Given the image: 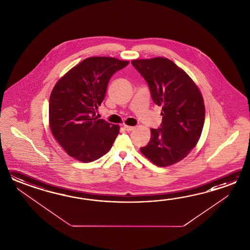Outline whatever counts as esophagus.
I'll return each instance as SVG.
<instances>
[{
	"mask_svg": "<svg viewBox=\"0 0 250 250\" xmlns=\"http://www.w3.org/2000/svg\"><path fill=\"white\" fill-rule=\"evenodd\" d=\"M135 127H132V126H128V125H124V129L126 130V131H131V130H133Z\"/></svg>",
	"mask_w": 250,
	"mask_h": 250,
	"instance_id": "esophagus-1",
	"label": "esophagus"
}]
</instances>
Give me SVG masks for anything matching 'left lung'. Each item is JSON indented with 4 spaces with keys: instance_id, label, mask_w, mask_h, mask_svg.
Here are the masks:
<instances>
[{
    "instance_id": "1",
    "label": "left lung",
    "mask_w": 250,
    "mask_h": 250,
    "mask_svg": "<svg viewBox=\"0 0 250 250\" xmlns=\"http://www.w3.org/2000/svg\"><path fill=\"white\" fill-rule=\"evenodd\" d=\"M147 82L152 99L162 106L160 128H151V139L141 153L159 167L174 165L196 146L205 123V104L196 83L167 58L131 61Z\"/></svg>"
}]
</instances>
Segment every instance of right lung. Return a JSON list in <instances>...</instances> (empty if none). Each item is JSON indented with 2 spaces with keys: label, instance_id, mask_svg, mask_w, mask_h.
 Here are the masks:
<instances>
[{
  "label": "right lung",
  "instance_id": "obj_1",
  "mask_svg": "<svg viewBox=\"0 0 250 250\" xmlns=\"http://www.w3.org/2000/svg\"><path fill=\"white\" fill-rule=\"evenodd\" d=\"M128 64L112 57H89L69 69L49 100V126L64 151L82 163L99 159L112 147L120 126L96 117L112 75Z\"/></svg>",
  "mask_w": 250,
  "mask_h": 250
}]
</instances>
